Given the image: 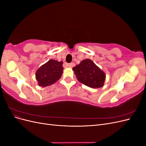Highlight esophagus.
Wrapping results in <instances>:
<instances>
[{
    "label": "esophagus",
    "instance_id": "34e87169",
    "mask_svg": "<svg viewBox=\"0 0 146 146\" xmlns=\"http://www.w3.org/2000/svg\"><path fill=\"white\" fill-rule=\"evenodd\" d=\"M69 67H74V66H75V63H68L67 64Z\"/></svg>",
    "mask_w": 146,
    "mask_h": 146
}]
</instances>
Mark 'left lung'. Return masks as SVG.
Segmentation results:
<instances>
[{"mask_svg":"<svg viewBox=\"0 0 146 146\" xmlns=\"http://www.w3.org/2000/svg\"><path fill=\"white\" fill-rule=\"evenodd\" d=\"M77 80L88 87L101 88L104 85L106 75L90 59L82 61L72 68Z\"/></svg>","mask_w":146,"mask_h":146,"instance_id":"left-lung-1","label":"left lung"}]
</instances>
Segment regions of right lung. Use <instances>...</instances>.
I'll use <instances>...</instances> for the list:
<instances>
[{"instance_id":"right-lung-1","label":"right lung","mask_w":146,"mask_h":146,"mask_svg":"<svg viewBox=\"0 0 146 146\" xmlns=\"http://www.w3.org/2000/svg\"><path fill=\"white\" fill-rule=\"evenodd\" d=\"M63 61L50 60L40 66L35 74L38 85L46 87L58 81L63 72Z\"/></svg>"}]
</instances>
